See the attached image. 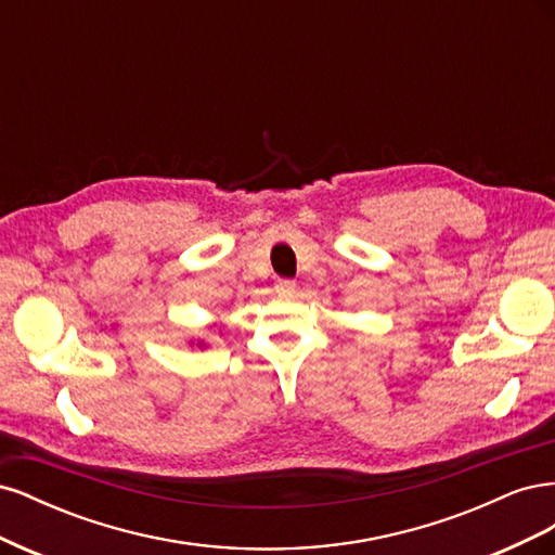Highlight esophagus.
Masks as SVG:
<instances>
[{"label":"esophagus","mask_w":555,"mask_h":555,"mask_svg":"<svg viewBox=\"0 0 555 555\" xmlns=\"http://www.w3.org/2000/svg\"><path fill=\"white\" fill-rule=\"evenodd\" d=\"M294 289H296V282L289 278H280L275 282V292H280V294H294Z\"/></svg>","instance_id":"1"}]
</instances>
